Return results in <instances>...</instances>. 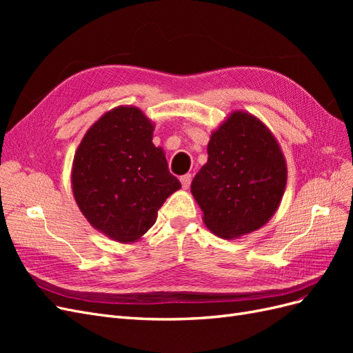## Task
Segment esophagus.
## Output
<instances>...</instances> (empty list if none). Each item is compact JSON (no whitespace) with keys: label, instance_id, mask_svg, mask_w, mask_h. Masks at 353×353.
Listing matches in <instances>:
<instances>
[{"label":"esophagus","instance_id":"34e87169","mask_svg":"<svg viewBox=\"0 0 353 353\" xmlns=\"http://www.w3.org/2000/svg\"><path fill=\"white\" fill-rule=\"evenodd\" d=\"M191 175L190 174H185V175H183L179 178V181H181V184H183V188L184 190H188L190 188V185H191Z\"/></svg>","mask_w":353,"mask_h":353}]
</instances>
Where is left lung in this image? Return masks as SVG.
Masks as SVG:
<instances>
[{
	"instance_id": "obj_1",
	"label": "left lung",
	"mask_w": 353,
	"mask_h": 353,
	"mask_svg": "<svg viewBox=\"0 0 353 353\" xmlns=\"http://www.w3.org/2000/svg\"><path fill=\"white\" fill-rule=\"evenodd\" d=\"M285 184L287 162L275 135L259 117L232 110L210 134L208 162L191 183V194L205 225L236 240L274 216Z\"/></svg>"
}]
</instances>
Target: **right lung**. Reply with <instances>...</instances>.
<instances>
[{
	"instance_id": "right-lung-1",
	"label": "right lung",
	"mask_w": 353,
	"mask_h": 353,
	"mask_svg": "<svg viewBox=\"0 0 353 353\" xmlns=\"http://www.w3.org/2000/svg\"><path fill=\"white\" fill-rule=\"evenodd\" d=\"M154 122L140 108L117 105L95 121L74 152L70 184L90 225L113 241L141 240L165 200L181 188L165 150L153 144Z\"/></svg>"
}]
</instances>
